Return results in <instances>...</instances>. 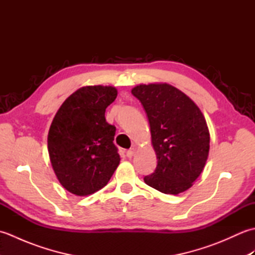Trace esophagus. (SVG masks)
Listing matches in <instances>:
<instances>
[{
  "label": "esophagus",
  "mask_w": 255,
  "mask_h": 255,
  "mask_svg": "<svg viewBox=\"0 0 255 255\" xmlns=\"http://www.w3.org/2000/svg\"><path fill=\"white\" fill-rule=\"evenodd\" d=\"M134 153H136V148H130V149H129V150L127 151V152H126L128 158H132V156L134 155Z\"/></svg>",
  "instance_id": "1"
}]
</instances>
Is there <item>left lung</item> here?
I'll use <instances>...</instances> for the list:
<instances>
[{
    "label": "left lung",
    "instance_id": "1",
    "mask_svg": "<svg viewBox=\"0 0 255 255\" xmlns=\"http://www.w3.org/2000/svg\"><path fill=\"white\" fill-rule=\"evenodd\" d=\"M149 119L151 143L158 164L147 185L164 194L187 191L203 172L210 134L199 107L182 91L167 83L140 84L131 90Z\"/></svg>",
    "mask_w": 255,
    "mask_h": 255
}]
</instances>
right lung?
I'll use <instances>...</instances> for the list:
<instances>
[{"label":"right lung","mask_w":255,"mask_h":255,"mask_svg":"<svg viewBox=\"0 0 255 255\" xmlns=\"http://www.w3.org/2000/svg\"><path fill=\"white\" fill-rule=\"evenodd\" d=\"M114 86L80 88L62 103L48 132V152L61 185L78 196L106 186L121 162L114 144L116 128L105 119L115 101Z\"/></svg>","instance_id":"right-lung-1"}]
</instances>
